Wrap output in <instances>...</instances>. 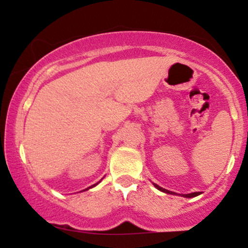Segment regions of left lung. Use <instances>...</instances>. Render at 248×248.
<instances>
[{
	"label": "left lung",
	"instance_id": "1",
	"mask_svg": "<svg viewBox=\"0 0 248 248\" xmlns=\"http://www.w3.org/2000/svg\"><path fill=\"white\" fill-rule=\"evenodd\" d=\"M154 186H155V187H157V189L160 190V191H163V192H166V193H170V195H175V192L163 189V187H161L160 186H157V184H154ZM198 195H199V192H192V193H187V195H182V196H184V197H187V198H191V197H196V196H198Z\"/></svg>",
	"mask_w": 248,
	"mask_h": 248
}]
</instances>
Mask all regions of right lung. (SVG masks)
I'll use <instances>...</instances> for the list:
<instances>
[{
    "instance_id": "add662e5",
    "label": "right lung",
    "mask_w": 248,
    "mask_h": 248,
    "mask_svg": "<svg viewBox=\"0 0 248 248\" xmlns=\"http://www.w3.org/2000/svg\"><path fill=\"white\" fill-rule=\"evenodd\" d=\"M96 184H98V183H96ZM96 184H94V186H90V187H87V189H85V190H88V189H91V187H93V186H96Z\"/></svg>"
}]
</instances>
